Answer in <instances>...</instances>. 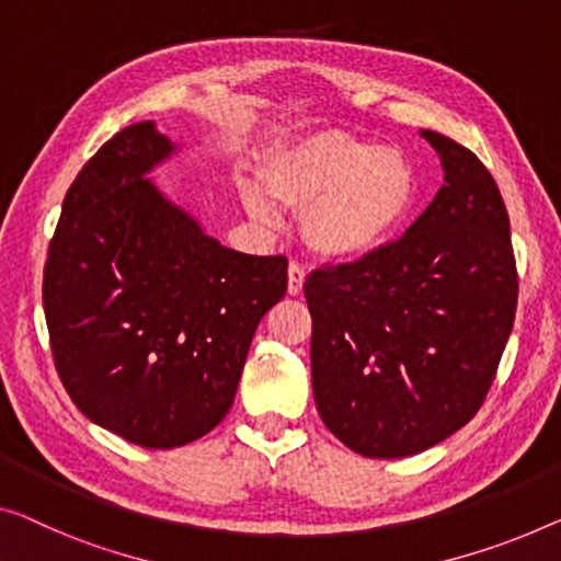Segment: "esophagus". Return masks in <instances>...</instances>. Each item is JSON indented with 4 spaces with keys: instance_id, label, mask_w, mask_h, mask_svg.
Instances as JSON below:
<instances>
[{
    "instance_id": "34e87169",
    "label": "esophagus",
    "mask_w": 561,
    "mask_h": 561,
    "mask_svg": "<svg viewBox=\"0 0 561 561\" xmlns=\"http://www.w3.org/2000/svg\"><path fill=\"white\" fill-rule=\"evenodd\" d=\"M305 277H307V274H305L302 266H299L297 262H291V264H289V284H287V291H289L291 297H297L299 291H302Z\"/></svg>"
}]
</instances>
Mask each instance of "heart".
<instances>
[{"instance_id": "b5f03b06", "label": "heart", "mask_w": 561, "mask_h": 561, "mask_svg": "<svg viewBox=\"0 0 561 561\" xmlns=\"http://www.w3.org/2000/svg\"><path fill=\"white\" fill-rule=\"evenodd\" d=\"M266 194L302 208V237L324 259L378 252L411 216L417 173L403 150L342 130H317L279 146L262 165ZM254 181L241 198L254 219L272 224L277 208Z\"/></svg>"}]
</instances>
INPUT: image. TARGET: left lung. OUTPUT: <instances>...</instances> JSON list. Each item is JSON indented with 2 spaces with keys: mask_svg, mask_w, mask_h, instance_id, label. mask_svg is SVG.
<instances>
[{
  "mask_svg": "<svg viewBox=\"0 0 561 561\" xmlns=\"http://www.w3.org/2000/svg\"><path fill=\"white\" fill-rule=\"evenodd\" d=\"M443 186L398 241L305 282L324 425L367 458L446 440L486 400L519 277L496 181L471 150L421 130Z\"/></svg>",
  "mask_w": 561,
  "mask_h": 561,
  "instance_id": "1",
  "label": "left lung"
}]
</instances>
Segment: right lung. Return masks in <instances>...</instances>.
<instances>
[{"label":"right lung","instance_id":"add662e5","mask_svg":"<svg viewBox=\"0 0 561 561\" xmlns=\"http://www.w3.org/2000/svg\"><path fill=\"white\" fill-rule=\"evenodd\" d=\"M175 150L153 121L82 165L49 241L42 302L82 415L144 448L206 436L229 413L287 259L221 247L146 175Z\"/></svg>","mask_w":561,"mask_h":561}]
</instances>
